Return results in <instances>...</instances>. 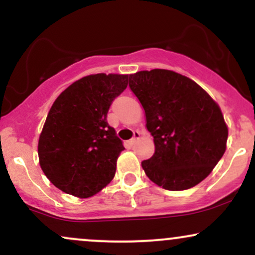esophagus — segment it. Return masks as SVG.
Masks as SVG:
<instances>
[{"mask_svg": "<svg viewBox=\"0 0 255 255\" xmlns=\"http://www.w3.org/2000/svg\"><path fill=\"white\" fill-rule=\"evenodd\" d=\"M139 137H140V131L139 130H134L133 131V137H131V139L129 140V142H130L131 145H133L134 142H135L136 140L139 139Z\"/></svg>", "mask_w": 255, "mask_h": 255, "instance_id": "esophagus-1", "label": "esophagus"}]
</instances>
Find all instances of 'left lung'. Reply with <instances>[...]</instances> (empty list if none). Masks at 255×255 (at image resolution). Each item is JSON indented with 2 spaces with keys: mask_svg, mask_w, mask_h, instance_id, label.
Masks as SVG:
<instances>
[{
  "mask_svg": "<svg viewBox=\"0 0 255 255\" xmlns=\"http://www.w3.org/2000/svg\"><path fill=\"white\" fill-rule=\"evenodd\" d=\"M145 110L154 153L145 174L166 191H184L207 177L223 157L228 127L213 99L189 78L166 69L129 75Z\"/></svg>",
  "mask_w": 255,
  "mask_h": 255,
  "instance_id": "8db88e82",
  "label": "left lung"
}]
</instances>
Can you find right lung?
Here are the masks:
<instances>
[{"instance_id": "add662e5", "label": "right lung", "mask_w": 255, "mask_h": 255, "mask_svg": "<svg viewBox=\"0 0 255 255\" xmlns=\"http://www.w3.org/2000/svg\"><path fill=\"white\" fill-rule=\"evenodd\" d=\"M127 85L128 75H89L54 102L39 136L38 156L43 172L58 189L89 198L115 176L116 160L125 147L107 115Z\"/></svg>"}]
</instances>
